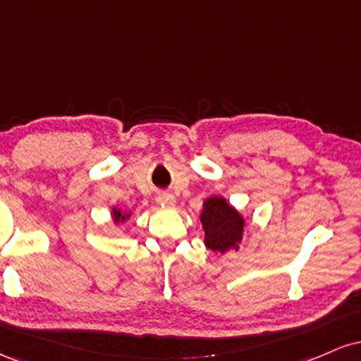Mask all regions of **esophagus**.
<instances>
[{"mask_svg": "<svg viewBox=\"0 0 361 361\" xmlns=\"http://www.w3.org/2000/svg\"><path fill=\"white\" fill-rule=\"evenodd\" d=\"M175 197H173V195H169V193H161V195H157V204H161V205H173L175 204Z\"/></svg>", "mask_w": 361, "mask_h": 361, "instance_id": "34e87169", "label": "esophagus"}]
</instances>
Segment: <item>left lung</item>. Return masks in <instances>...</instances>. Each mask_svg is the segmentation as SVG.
Segmentation results:
<instances>
[{"mask_svg": "<svg viewBox=\"0 0 361 361\" xmlns=\"http://www.w3.org/2000/svg\"><path fill=\"white\" fill-rule=\"evenodd\" d=\"M204 243L215 255H227L229 251H239L246 231L244 215L221 195L205 198L200 212Z\"/></svg>", "mask_w": 361, "mask_h": 361, "instance_id": "8db88e82", "label": "left lung"}]
</instances>
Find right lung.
Returning a JSON list of instances; mask_svg holds the SVG:
<instances>
[{
  "label": "right lung",
  "mask_w": 361,
  "mask_h": 361,
  "mask_svg": "<svg viewBox=\"0 0 361 361\" xmlns=\"http://www.w3.org/2000/svg\"><path fill=\"white\" fill-rule=\"evenodd\" d=\"M110 215H111V221H114L115 226H122V224H126L128 219H130L132 212H128V210H122L120 207L114 205L111 207Z\"/></svg>",
  "instance_id": "1"
}]
</instances>
